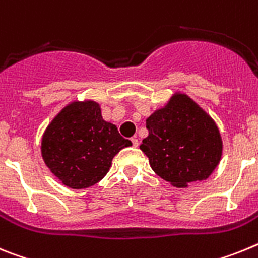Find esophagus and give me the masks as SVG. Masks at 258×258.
Masks as SVG:
<instances>
[{"label": "esophagus", "mask_w": 258, "mask_h": 258, "mask_svg": "<svg viewBox=\"0 0 258 258\" xmlns=\"http://www.w3.org/2000/svg\"><path fill=\"white\" fill-rule=\"evenodd\" d=\"M131 143H132V145H134V147H135V148L139 145V140L136 138H132L131 139Z\"/></svg>", "instance_id": "esophagus-1"}]
</instances>
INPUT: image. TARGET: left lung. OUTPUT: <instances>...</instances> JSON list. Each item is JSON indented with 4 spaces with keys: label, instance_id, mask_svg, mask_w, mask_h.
Returning a JSON list of instances; mask_svg holds the SVG:
<instances>
[{
    "label": "left lung",
    "instance_id": "obj_1",
    "mask_svg": "<svg viewBox=\"0 0 258 258\" xmlns=\"http://www.w3.org/2000/svg\"><path fill=\"white\" fill-rule=\"evenodd\" d=\"M140 149L157 175L178 188L205 180L222 157V138L212 116L189 96L176 92L147 118Z\"/></svg>",
    "mask_w": 258,
    "mask_h": 258
}]
</instances>
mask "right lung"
Here are the masks:
<instances>
[{"label":"right lung","mask_w":258,"mask_h":258,"mask_svg":"<svg viewBox=\"0 0 258 258\" xmlns=\"http://www.w3.org/2000/svg\"><path fill=\"white\" fill-rule=\"evenodd\" d=\"M132 145L122 138L115 124L102 119L96 101H73L46 127L41 156L54 176L73 189L100 182L111 161L123 148Z\"/></svg>","instance_id":"right-lung-1"}]
</instances>
